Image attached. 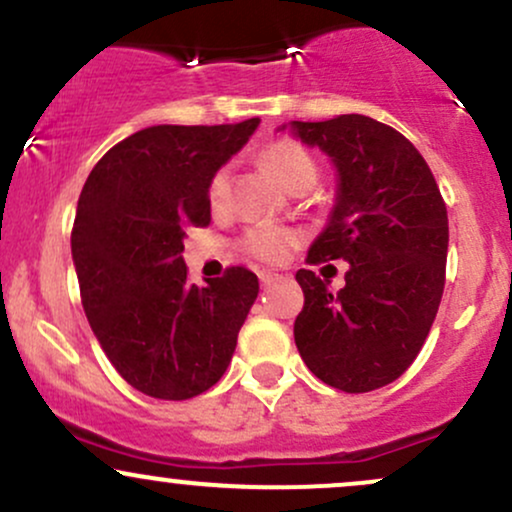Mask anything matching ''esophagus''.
Instances as JSON below:
<instances>
[{
    "mask_svg": "<svg viewBox=\"0 0 512 512\" xmlns=\"http://www.w3.org/2000/svg\"><path fill=\"white\" fill-rule=\"evenodd\" d=\"M276 276H279V274H276V272H269V269H262V272H260V281H262V286H269V284H272V281L276 279Z\"/></svg>",
    "mask_w": 512,
    "mask_h": 512,
    "instance_id": "34e87169",
    "label": "esophagus"
}]
</instances>
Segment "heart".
Returning a JSON list of instances; mask_svg holds the SVG:
<instances>
[{
	"mask_svg": "<svg viewBox=\"0 0 512 512\" xmlns=\"http://www.w3.org/2000/svg\"><path fill=\"white\" fill-rule=\"evenodd\" d=\"M262 158L264 163L272 168V173L279 178V182L286 190L308 192L317 182L315 158L310 156L301 144L291 142V139H281V142L269 144L267 149H264ZM228 197H231V168L223 166L216 170L209 180V207L223 209ZM296 243L298 233L284 226H252L243 236V248L262 262L286 260Z\"/></svg>",
	"mask_w": 512,
	"mask_h": 512,
	"instance_id": "obj_1",
	"label": "heart"
}]
</instances>
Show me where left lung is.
Instances as JSON below:
<instances>
[{
    "label": "left lung",
    "mask_w": 512,
    "mask_h": 512,
    "mask_svg": "<svg viewBox=\"0 0 512 512\" xmlns=\"http://www.w3.org/2000/svg\"><path fill=\"white\" fill-rule=\"evenodd\" d=\"M289 127L337 168L330 221L305 262H349L339 291L313 269L296 272L305 296L296 346L322 383L378 390L414 363L436 320L448 260L445 202L416 146L373 117Z\"/></svg>",
    "instance_id": "8db88e82"
}]
</instances>
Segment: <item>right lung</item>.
Here are the masks:
<instances>
[{
	"label": "right lung",
	"instance_id": "obj_1",
	"mask_svg": "<svg viewBox=\"0 0 512 512\" xmlns=\"http://www.w3.org/2000/svg\"><path fill=\"white\" fill-rule=\"evenodd\" d=\"M260 120L146 127L88 175L72 228L81 303L117 373L156 399H190L221 380L260 281L228 267L187 281L182 240L209 226L211 175L243 149Z\"/></svg>",
	"mask_w": 512,
	"mask_h": 512
}]
</instances>
